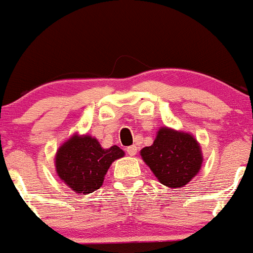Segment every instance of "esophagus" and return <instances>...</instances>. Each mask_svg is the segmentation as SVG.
Wrapping results in <instances>:
<instances>
[{
    "mask_svg": "<svg viewBox=\"0 0 253 253\" xmlns=\"http://www.w3.org/2000/svg\"><path fill=\"white\" fill-rule=\"evenodd\" d=\"M126 153L129 156H135L137 153V147L135 145L132 146H129V147L126 148Z\"/></svg>",
    "mask_w": 253,
    "mask_h": 253,
    "instance_id": "obj_1",
    "label": "esophagus"
}]
</instances>
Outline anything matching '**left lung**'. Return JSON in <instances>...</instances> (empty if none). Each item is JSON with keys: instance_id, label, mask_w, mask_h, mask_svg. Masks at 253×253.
<instances>
[{"instance_id": "1", "label": "left lung", "mask_w": 253, "mask_h": 253, "mask_svg": "<svg viewBox=\"0 0 253 253\" xmlns=\"http://www.w3.org/2000/svg\"><path fill=\"white\" fill-rule=\"evenodd\" d=\"M161 184L180 189L199 174L204 162L201 146L195 136L168 126L158 129L153 144L140 151Z\"/></svg>"}]
</instances>
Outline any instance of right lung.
<instances>
[{
    "label": "right lung",
    "instance_id": "1",
    "mask_svg": "<svg viewBox=\"0 0 253 253\" xmlns=\"http://www.w3.org/2000/svg\"><path fill=\"white\" fill-rule=\"evenodd\" d=\"M124 155L117 145L103 148L96 137L75 132L58 147L54 167L67 186L77 194L87 195L102 186L109 167Z\"/></svg>",
    "mask_w": 253,
    "mask_h": 253
}]
</instances>
